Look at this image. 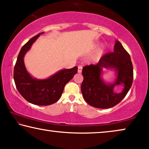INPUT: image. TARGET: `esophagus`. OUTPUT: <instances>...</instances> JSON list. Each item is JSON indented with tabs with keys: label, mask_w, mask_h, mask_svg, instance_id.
Here are the masks:
<instances>
[{
	"label": "esophagus",
	"mask_w": 149,
	"mask_h": 149,
	"mask_svg": "<svg viewBox=\"0 0 149 149\" xmlns=\"http://www.w3.org/2000/svg\"><path fill=\"white\" fill-rule=\"evenodd\" d=\"M81 72H82V66L79 65L78 68H77V72L80 74V73H81Z\"/></svg>",
	"instance_id": "esophagus-1"
}]
</instances>
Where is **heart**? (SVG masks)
<instances>
[{"instance_id": "b5f03b06", "label": "heart", "mask_w": 149, "mask_h": 149, "mask_svg": "<svg viewBox=\"0 0 149 149\" xmlns=\"http://www.w3.org/2000/svg\"><path fill=\"white\" fill-rule=\"evenodd\" d=\"M100 52H102V51H101V50H100Z\"/></svg>"}]
</instances>
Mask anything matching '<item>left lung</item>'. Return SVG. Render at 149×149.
<instances>
[{
    "mask_svg": "<svg viewBox=\"0 0 149 149\" xmlns=\"http://www.w3.org/2000/svg\"><path fill=\"white\" fill-rule=\"evenodd\" d=\"M113 70L116 79L113 83L102 77L103 70ZM84 80L81 91L86 102L96 108L108 109L118 104L130 89L133 81V66L130 54L121 44L116 40L113 52L102 56L96 65H90L82 69ZM116 85H122L123 91H114Z\"/></svg>",
    "mask_w": 149,
    "mask_h": 149,
    "instance_id": "1",
    "label": "left lung"
}]
</instances>
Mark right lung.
Here are the masks:
<instances>
[{
  "label": "right lung",
  "mask_w": 149,
  "mask_h": 149,
  "mask_svg": "<svg viewBox=\"0 0 149 149\" xmlns=\"http://www.w3.org/2000/svg\"><path fill=\"white\" fill-rule=\"evenodd\" d=\"M42 33L44 32L33 37L22 47L15 65L13 77L17 89L27 101L36 105H50L61 98L65 86L77 74V67L59 70L46 79L35 78L29 74L24 56Z\"/></svg>",
  "instance_id": "add662e5"
}]
</instances>
